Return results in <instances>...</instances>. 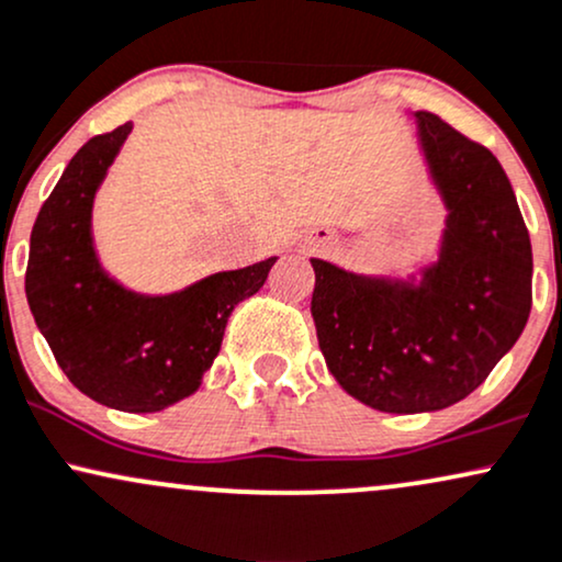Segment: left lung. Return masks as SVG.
Instances as JSON below:
<instances>
[{"mask_svg":"<svg viewBox=\"0 0 562 562\" xmlns=\"http://www.w3.org/2000/svg\"><path fill=\"white\" fill-rule=\"evenodd\" d=\"M411 115L447 210L437 257L407 279L310 260V313L328 371L381 413H434L465 400L531 313V241L503 165L431 112Z\"/></svg>","mask_w":562,"mask_h":562,"instance_id":"obj_1","label":"left lung"}]
</instances>
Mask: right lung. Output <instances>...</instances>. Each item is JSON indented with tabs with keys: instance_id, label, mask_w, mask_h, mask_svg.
<instances>
[{
	"instance_id": "add662e5",
	"label": "right lung",
	"mask_w": 562,
	"mask_h": 562,
	"mask_svg": "<svg viewBox=\"0 0 562 562\" xmlns=\"http://www.w3.org/2000/svg\"><path fill=\"white\" fill-rule=\"evenodd\" d=\"M134 123L72 155L31 231L25 296L70 384L99 405L157 413L202 384L221 352L228 315L260 292L279 257L204 276L170 294H138L99 262L91 215Z\"/></svg>"
}]
</instances>
